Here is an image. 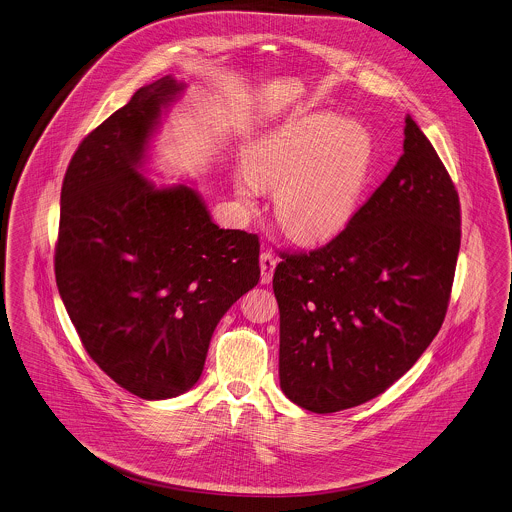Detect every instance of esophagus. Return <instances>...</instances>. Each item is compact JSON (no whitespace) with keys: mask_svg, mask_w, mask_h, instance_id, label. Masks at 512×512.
Segmentation results:
<instances>
[{"mask_svg":"<svg viewBox=\"0 0 512 512\" xmlns=\"http://www.w3.org/2000/svg\"><path fill=\"white\" fill-rule=\"evenodd\" d=\"M261 282L269 284L273 280V273H275L276 259L271 251L261 253Z\"/></svg>","mask_w":512,"mask_h":512,"instance_id":"34e87169","label":"esophagus"}]
</instances>
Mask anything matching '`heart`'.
<instances>
[{
    "mask_svg": "<svg viewBox=\"0 0 512 512\" xmlns=\"http://www.w3.org/2000/svg\"><path fill=\"white\" fill-rule=\"evenodd\" d=\"M368 138L333 115H314L259 144L247 159L237 195L253 200L257 189H276L282 228L300 241L339 234L362 195L368 173Z\"/></svg>",
    "mask_w": 512,
    "mask_h": 512,
    "instance_id": "1",
    "label": "heart"
}]
</instances>
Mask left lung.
Returning a JSON list of instances; mask_svg holds the SVG:
<instances>
[{"mask_svg": "<svg viewBox=\"0 0 512 512\" xmlns=\"http://www.w3.org/2000/svg\"><path fill=\"white\" fill-rule=\"evenodd\" d=\"M403 156L347 228L310 253L280 251L284 395L335 413L384 394L431 345L460 251V198L407 115Z\"/></svg>", "mask_w": 512, "mask_h": 512, "instance_id": "1", "label": "left lung"}]
</instances>
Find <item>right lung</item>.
<instances>
[{
  "instance_id": "right-lung-1",
  "label": "right lung",
  "mask_w": 512,
  "mask_h": 512,
  "mask_svg": "<svg viewBox=\"0 0 512 512\" xmlns=\"http://www.w3.org/2000/svg\"><path fill=\"white\" fill-rule=\"evenodd\" d=\"M171 76L140 87L79 144L62 183L54 271L83 349L130 394L197 384L212 333L261 276L259 237L218 228L197 191L138 173Z\"/></svg>"
}]
</instances>
